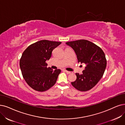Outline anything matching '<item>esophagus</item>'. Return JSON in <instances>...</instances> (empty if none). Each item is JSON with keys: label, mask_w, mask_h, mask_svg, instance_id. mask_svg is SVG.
<instances>
[{"label": "esophagus", "mask_w": 125, "mask_h": 125, "mask_svg": "<svg viewBox=\"0 0 125 125\" xmlns=\"http://www.w3.org/2000/svg\"><path fill=\"white\" fill-rule=\"evenodd\" d=\"M63 71L65 72H66L67 74H70L71 73V72H70V71H67V70H63Z\"/></svg>", "instance_id": "esophagus-1"}]
</instances>
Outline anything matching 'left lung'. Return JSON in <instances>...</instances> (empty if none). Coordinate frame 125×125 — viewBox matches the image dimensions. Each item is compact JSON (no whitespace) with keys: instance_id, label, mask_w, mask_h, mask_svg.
<instances>
[{"instance_id":"1","label":"left lung","mask_w":125,"mask_h":125,"mask_svg":"<svg viewBox=\"0 0 125 125\" xmlns=\"http://www.w3.org/2000/svg\"><path fill=\"white\" fill-rule=\"evenodd\" d=\"M66 43L74 50L78 62L86 65L82 74L76 73V79L71 82L72 85L79 91H88L103 76L107 65L105 55L101 48L87 40H77Z\"/></svg>"}]
</instances>
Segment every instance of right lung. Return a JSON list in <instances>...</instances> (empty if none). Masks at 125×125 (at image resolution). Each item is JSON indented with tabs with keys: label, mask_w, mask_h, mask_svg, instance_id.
<instances>
[{
	"label": "right lung",
	"mask_w": 125,
	"mask_h": 125,
	"mask_svg": "<svg viewBox=\"0 0 125 125\" xmlns=\"http://www.w3.org/2000/svg\"><path fill=\"white\" fill-rule=\"evenodd\" d=\"M61 43L42 40L31 44L23 52L20 68L25 81L35 90L47 91L56 83L61 70L53 71L47 68L46 61L51 58L52 51Z\"/></svg>",
	"instance_id": "obj_1"
}]
</instances>
